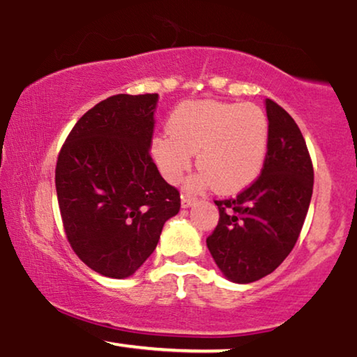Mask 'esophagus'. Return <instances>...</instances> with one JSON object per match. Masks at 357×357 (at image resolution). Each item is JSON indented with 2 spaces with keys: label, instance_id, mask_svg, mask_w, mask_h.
Wrapping results in <instances>:
<instances>
[{
  "label": "esophagus",
  "instance_id": "obj_1",
  "mask_svg": "<svg viewBox=\"0 0 357 357\" xmlns=\"http://www.w3.org/2000/svg\"><path fill=\"white\" fill-rule=\"evenodd\" d=\"M193 203H195V197L188 195V193H183V195H182V206L188 208V206H192Z\"/></svg>",
  "mask_w": 357,
  "mask_h": 357
}]
</instances>
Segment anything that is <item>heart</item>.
<instances>
[{"instance_id": "b5f03b06", "label": "heart", "mask_w": 357, "mask_h": 357, "mask_svg": "<svg viewBox=\"0 0 357 357\" xmlns=\"http://www.w3.org/2000/svg\"><path fill=\"white\" fill-rule=\"evenodd\" d=\"M269 119L254 105L187 101L174 109L169 132L152 137L151 155L169 182L182 180L197 154L193 187L234 193L261 174L269 149Z\"/></svg>"}]
</instances>
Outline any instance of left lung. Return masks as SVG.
Segmentation results:
<instances>
[{"label": "left lung", "mask_w": 357, "mask_h": 357, "mask_svg": "<svg viewBox=\"0 0 357 357\" xmlns=\"http://www.w3.org/2000/svg\"><path fill=\"white\" fill-rule=\"evenodd\" d=\"M269 149L261 175L234 198L215 200L220 220L206 246L229 280L269 275L297 243L313 193V164L297 123L266 98Z\"/></svg>", "instance_id": "1"}]
</instances>
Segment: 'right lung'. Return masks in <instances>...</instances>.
Masks as SVG:
<instances>
[{"label": "right lung", "mask_w": 357, "mask_h": 357, "mask_svg": "<svg viewBox=\"0 0 357 357\" xmlns=\"http://www.w3.org/2000/svg\"><path fill=\"white\" fill-rule=\"evenodd\" d=\"M157 93L113 95L78 119L55 167L63 231L101 275L124 279L154 252L180 192L151 157Z\"/></svg>", "instance_id": "1"}]
</instances>
